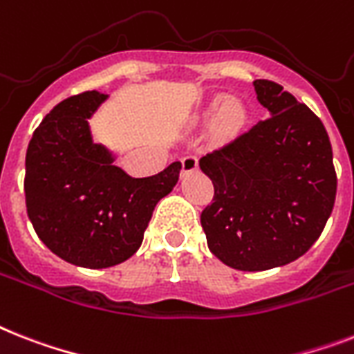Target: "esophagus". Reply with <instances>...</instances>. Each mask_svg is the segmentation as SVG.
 <instances>
[{
	"label": "esophagus",
	"mask_w": 354,
	"mask_h": 354,
	"mask_svg": "<svg viewBox=\"0 0 354 354\" xmlns=\"http://www.w3.org/2000/svg\"><path fill=\"white\" fill-rule=\"evenodd\" d=\"M198 169V158L192 156V154H187L182 160V172L187 174V172H192Z\"/></svg>",
	"instance_id": "34e87169"
}]
</instances>
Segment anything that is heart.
Listing matches in <instances>:
<instances>
[{
    "instance_id": "heart-1",
    "label": "heart",
    "mask_w": 354,
    "mask_h": 354,
    "mask_svg": "<svg viewBox=\"0 0 354 354\" xmlns=\"http://www.w3.org/2000/svg\"><path fill=\"white\" fill-rule=\"evenodd\" d=\"M212 100L209 109L205 111L207 118H212V132L218 138H227L236 134L245 122V109L238 100Z\"/></svg>"
}]
</instances>
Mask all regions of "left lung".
<instances>
[{"label": "left lung", "mask_w": 354, "mask_h": 354, "mask_svg": "<svg viewBox=\"0 0 354 354\" xmlns=\"http://www.w3.org/2000/svg\"><path fill=\"white\" fill-rule=\"evenodd\" d=\"M269 111L200 160L214 185L202 211L207 245L238 271H267L306 254L336 198L333 149L320 118L269 80H254Z\"/></svg>", "instance_id": "8db88e82"}]
</instances>
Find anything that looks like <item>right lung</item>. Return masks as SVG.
Here are the masks:
<instances>
[{"mask_svg":"<svg viewBox=\"0 0 354 354\" xmlns=\"http://www.w3.org/2000/svg\"><path fill=\"white\" fill-rule=\"evenodd\" d=\"M105 94L85 91L57 103L34 131L25 158V203L34 231L68 263L103 269L140 249L152 211L174 189L182 163L131 178L102 145L87 118Z\"/></svg>","mask_w":354,"mask_h":354,"instance_id":"right-lung-1","label":"right lung"}]
</instances>
